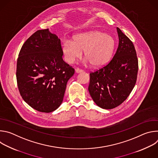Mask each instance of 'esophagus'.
Wrapping results in <instances>:
<instances>
[{"instance_id":"1","label":"esophagus","mask_w":158,"mask_h":158,"mask_svg":"<svg viewBox=\"0 0 158 158\" xmlns=\"http://www.w3.org/2000/svg\"><path fill=\"white\" fill-rule=\"evenodd\" d=\"M75 71H76V73H82L83 72V70H82V69H79V68H77V69H75Z\"/></svg>"}]
</instances>
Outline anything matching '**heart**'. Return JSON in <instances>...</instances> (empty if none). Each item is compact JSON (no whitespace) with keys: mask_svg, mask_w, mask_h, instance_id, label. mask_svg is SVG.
Listing matches in <instances>:
<instances>
[{"mask_svg":"<svg viewBox=\"0 0 158 158\" xmlns=\"http://www.w3.org/2000/svg\"><path fill=\"white\" fill-rule=\"evenodd\" d=\"M115 46L114 39L112 35L99 31H91L75 35L73 42L64 41L61 50L64 59L69 64L79 59L84 51L86 62L101 67L112 59Z\"/></svg>","mask_w":158,"mask_h":158,"instance_id":"1","label":"heart"}]
</instances>
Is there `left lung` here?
<instances>
[{
  "mask_svg": "<svg viewBox=\"0 0 158 158\" xmlns=\"http://www.w3.org/2000/svg\"><path fill=\"white\" fill-rule=\"evenodd\" d=\"M119 45L115 55L102 68L90 74L88 90L94 102L105 109L122 104L136 84L138 60L131 40L118 28Z\"/></svg>",
  "mask_w": 158,
  "mask_h": 158,
  "instance_id": "1",
  "label": "left lung"
}]
</instances>
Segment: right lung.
Listing matches in <instances>:
<instances>
[{
    "instance_id": "right-lung-1",
    "label": "right lung",
    "mask_w": 158,
    "mask_h": 158,
    "mask_svg": "<svg viewBox=\"0 0 158 158\" xmlns=\"http://www.w3.org/2000/svg\"><path fill=\"white\" fill-rule=\"evenodd\" d=\"M60 40L49 29L39 30L23 44L16 77L24 101L33 109L51 112L62 104L74 69L62 59Z\"/></svg>"
}]
</instances>
